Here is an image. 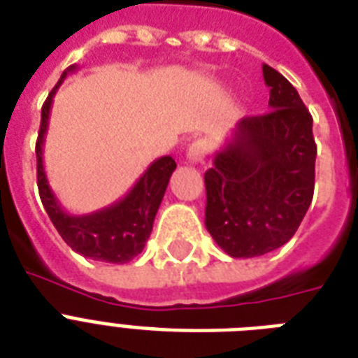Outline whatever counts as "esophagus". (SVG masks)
Masks as SVG:
<instances>
[{"label":"esophagus","instance_id":"esophagus-1","mask_svg":"<svg viewBox=\"0 0 358 358\" xmlns=\"http://www.w3.org/2000/svg\"><path fill=\"white\" fill-rule=\"evenodd\" d=\"M208 154V143L204 139H196L193 141L187 148V162L189 163H202L204 162V157Z\"/></svg>","mask_w":358,"mask_h":358}]
</instances>
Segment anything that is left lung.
<instances>
[{"label": "left lung", "instance_id": "left-lung-1", "mask_svg": "<svg viewBox=\"0 0 358 358\" xmlns=\"http://www.w3.org/2000/svg\"><path fill=\"white\" fill-rule=\"evenodd\" d=\"M269 113L245 117L204 174L206 229L232 258L288 243L314 195L316 143L299 92L264 64Z\"/></svg>", "mask_w": 358, "mask_h": 358}]
</instances>
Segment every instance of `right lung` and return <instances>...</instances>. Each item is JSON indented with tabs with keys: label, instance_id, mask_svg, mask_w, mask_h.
<instances>
[{
	"label": "right lung",
	"instance_id": "add662e5",
	"mask_svg": "<svg viewBox=\"0 0 358 358\" xmlns=\"http://www.w3.org/2000/svg\"><path fill=\"white\" fill-rule=\"evenodd\" d=\"M74 64L64 70L59 83L53 87V91L48 94L46 102L42 106L41 129H38L35 148L38 193L53 227L57 229L70 249L91 260L126 264L141 255V250L145 249L146 239L150 238L154 217L165 195L169 178L176 169V162L171 156L156 159L137 180V184L129 189L128 195L103 210L87 213V215H72L64 212L61 202L53 195L52 187L48 184L44 162H42V146H44L55 91L69 76V72H74Z\"/></svg>",
	"mask_w": 358,
	"mask_h": 358
}]
</instances>
